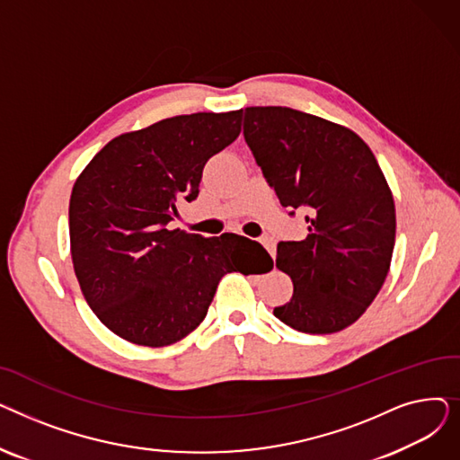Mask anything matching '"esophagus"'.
<instances>
[{
	"instance_id": "esophagus-1",
	"label": "esophagus",
	"mask_w": 460,
	"mask_h": 460,
	"mask_svg": "<svg viewBox=\"0 0 460 460\" xmlns=\"http://www.w3.org/2000/svg\"><path fill=\"white\" fill-rule=\"evenodd\" d=\"M261 244L269 250V253L274 257L276 255V243H274V238H270V236H262L261 238Z\"/></svg>"
}]
</instances>
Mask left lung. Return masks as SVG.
Wrapping results in <instances>:
<instances>
[{
    "label": "left lung",
    "instance_id": "1",
    "mask_svg": "<svg viewBox=\"0 0 460 460\" xmlns=\"http://www.w3.org/2000/svg\"><path fill=\"white\" fill-rule=\"evenodd\" d=\"M244 139L279 203L305 212L307 236L278 244L276 267L295 291L274 315L304 333L356 323L390 270L395 205L367 143L293 108L244 110Z\"/></svg>",
    "mask_w": 460,
    "mask_h": 460
}]
</instances>
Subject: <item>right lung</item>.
<instances>
[{
	"label": "right lung",
	"instance_id": "1",
	"mask_svg": "<svg viewBox=\"0 0 460 460\" xmlns=\"http://www.w3.org/2000/svg\"><path fill=\"white\" fill-rule=\"evenodd\" d=\"M243 110L191 113L119 136L75 182L70 253L101 323L141 347L177 343L205 319L220 279L238 270L231 240L169 231L181 201L199 193L203 167L240 134ZM270 270V269H269Z\"/></svg>",
	"mask_w": 460,
	"mask_h": 460
}]
</instances>
